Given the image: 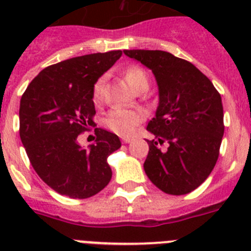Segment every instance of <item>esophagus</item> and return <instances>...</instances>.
Returning <instances> with one entry per match:
<instances>
[{
	"instance_id": "obj_1",
	"label": "esophagus",
	"mask_w": 251,
	"mask_h": 251,
	"mask_svg": "<svg viewBox=\"0 0 251 251\" xmlns=\"http://www.w3.org/2000/svg\"><path fill=\"white\" fill-rule=\"evenodd\" d=\"M122 141H123V143H130V142H132V138L124 137V138H122Z\"/></svg>"
}]
</instances>
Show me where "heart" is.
<instances>
[{
  "label": "heart",
  "mask_w": 251,
  "mask_h": 251,
  "mask_svg": "<svg viewBox=\"0 0 251 251\" xmlns=\"http://www.w3.org/2000/svg\"><path fill=\"white\" fill-rule=\"evenodd\" d=\"M124 77L133 89L138 92L143 86H148L147 73L139 66H130L124 73ZM104 84L105 76H100L93 86V101L100 104L104 97ZM145 119V113L139 109H127V108H114L106 114L104 123L112 132L119 136H130L137 126Z\"/></svg>",
  "instance_id": "b5f03b06"
}]
</instances>
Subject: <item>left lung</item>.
Instances as JSON below:
<instances>
[{
    "mask_svg": "<svg viewBox=\"0 0 251 251\" xmlns=\"http://www.w3.org/2000/svg\"><path fill=\"white\" fill-rule=\"evenodd\" d=\"M151 69L158 85L159 103L150 130L158 141L169 142L162 152L157 141L150 146L146 175L170 195L194 191L216 165L224 136L221 97L206 75L186 60L161 50H124Z\"/></svg>",
    "mask_w": 251,
    "mask_h": 251,
    "instance_id": "1",
    "label": "left lung"
}]
</instances>
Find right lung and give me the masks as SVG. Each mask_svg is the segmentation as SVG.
<instances>
[{
    "mask_svg": "<svg viewBox=\"0 0 251 251\" xmlns=\"http://www.w3.org/2000/svg\"><path fill=\"white\" fill-rule=\"evenodd\" d=\"M121 56L114 50L60 61L41 70L22 95L20 138L36 174L57 194L88 199L112 178L106 159L121 148L118 136L95 128L88 148L77 138L94 124V83Z\"/></svg>",
    "mask_w": 251,
    "mask_h": 251,
    "instance_id": "1",
    "label": "right lung"
}]
</instances>
